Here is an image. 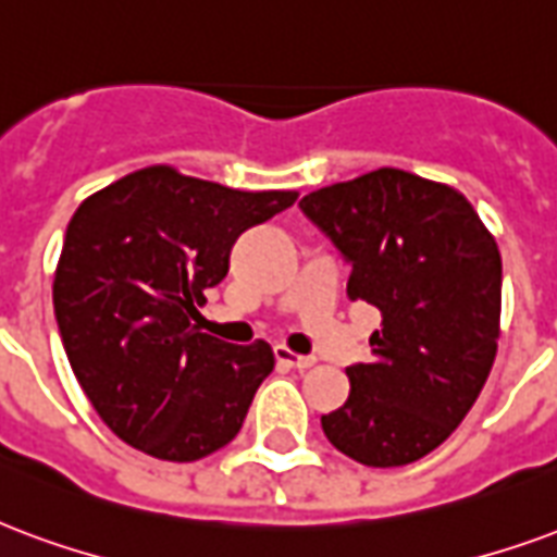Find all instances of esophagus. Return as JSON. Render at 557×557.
<instances>
[{"label":"esophagus","mask_w":557,"mask_h":557,"mask_svg":"<svg viewBox=\"0 0 557 557\" xmlns=\"http://www.w3.org/2000/svg\"><path fill=\"white\" fill-rule=\"evenodd\" d=\"M274 357H277L283 366H292V369H310L312 362H315V357H304V354H295L292 348H286V345H277V348H274Z\"/></svg>","instance_id":"esophagus-1"}]
</instances>
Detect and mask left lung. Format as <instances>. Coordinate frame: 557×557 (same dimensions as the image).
<instances>
[{
    "label": "left lung",
    "mask_w": 557,
    "mask_h": 557,
    "mask_svg": "<svg viewBox=\"0 0 557 557\" xmlns=\"http://www.w3.org/2000/svg\"><path fill=\"white\" fill-rule=\"evenodd\" d=\"M300 209L351 262L345 295L383 315L372 360L345 369L351 393L321 428L362 467H407L446 443L493 369L496 238L457 188L398 168L310 191Z\"/></svg>",
    "instance_id": "8db88e82"
}]
</instances>
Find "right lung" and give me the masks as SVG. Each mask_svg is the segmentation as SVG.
<instances>
[{
    "label": "right lung",
    "mask_w": 557,
    "mask_h": 557,
    "mask_svg": "<svg viewBox=\"0 0 557 557\" xmlns=\"http://www.w3.org/2000/svg\"><path fill=\"white\" fill-rule=\"evenodd\" d=\"M298 191H238L152 164L82 200L52 280L61 342L94 410L123 443L188 463L242 431L271 345L195 324L236 238Z\"/></svg>",
    "instance_id": "obj_1"
}]
</instances>
